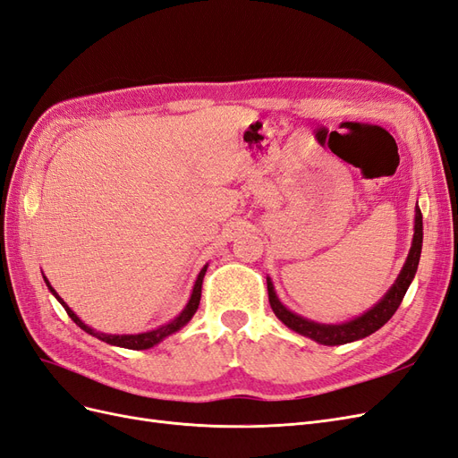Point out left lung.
I'll return each instance as SVG.
<instances>
[{
	"label": "left lung",
	"mask_w": 458,
	"mask_h": 458,
	"mask_svg": "<svg viewBox=\"0 0 458 458\" xmlns=\"http://www.w3.org/2000/svg\"><path fill=\"white\" fill-rule=\"evenodd\" d=\"M420 252H422V214H420V208L417 206V214H414L412 244H411L405 266H403V269H401L392 288L386 293V296L377 303V306L370 308L367 313L352 318V321H348V323H340V325H323V323L310 321V318L300 317V315L290 311L288 308H284L281 300L275 294L271 279H267V293H269L271 310L276 317H279V321H283L290 330L298 332V335H301V336H308V338L315 340L317 344L342 345V344L361 340V338L372 335V332H377L380 327H384L387 321H390L392 315L397 311L401 301H403V296L407 293L409 284L414 279V273H417Z\"/></svg>",
	"instance_id": "8db88e82"
}]
</instances>
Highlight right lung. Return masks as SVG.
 Returning <instances> with one entry per match:
<instances>
[{
	"mask_svg": "<svg viewBox=\"0 0 458 458\" xmlns=\"http://www.w3.org/2000/svg\"><path fill=\"white\" fill-rule=\"evenodd\" d=\"M206 269H208V266H204L202 269H200V273H199V276H197V283H195V286H192V293H191V298H189V301H187V306L183 308V311L179 313L174 321H170L168 325H162V327H158V328H155V330H148V332H141V335H105V332H97V330H93L91 327H88L86 323H81V318L66 306V303L63 301V298L55 293V288L49 284V281L46 279L44 276V281H46V284H47V288L51 290V294L57 298L59 301H61V306L64 308V311L68 313V317L72 318V321L81 328V330H86L88 335H91V336H95V338H99V340H103V342H106V344H110V345H118V348H128V350H148V348H152V345H157L158 342H162L164 338H168L170 335H174V332H177V330H182L191 318H192V315L197 313V310H199V303H200V293H202V281H204V275H206Z\"/></svg>",
	"mask_w": 458,
	"mask_h": 458,
	"instance_id": "right-lung-1",
	"label": "right lung"
}]
</instances>
